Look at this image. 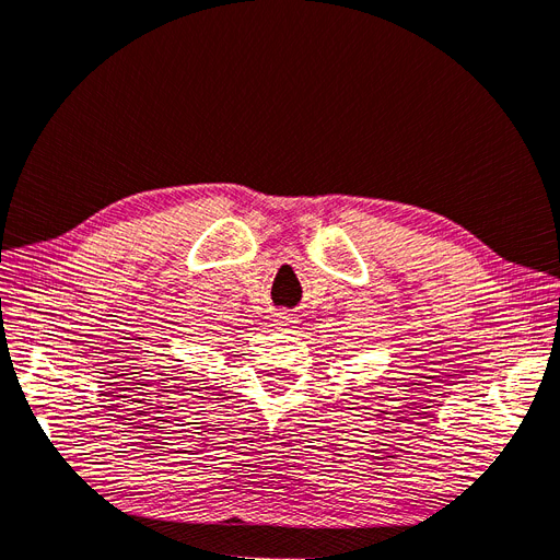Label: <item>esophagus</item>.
<instances>
[{
	"label": "esophagus",
	"instance_id": "34e87169",
	"mask_svg": "<svg viewBox=\"0 0 560 560\" xmlns=\"http://www.w3.org/2000/svg\"><path fill=\"white\" fill-rule=\"evenodd\" d=\"M273 326L282 328V330H289V328L296 326V317L292 315V312L280 310V312H276V315H273Z\"/></svg>",
	"mask_w": 560,
	"mask_h": 560
}]
</instances>
